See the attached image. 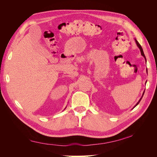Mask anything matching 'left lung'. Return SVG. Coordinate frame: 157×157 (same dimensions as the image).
<instances>
[{
    "label": "left lung",
    "mask_w": 157,
    "mask_h": 157,
    "mask_svg": "<svg viewBox=\"0 0 157 157\" xmlns=\"http://www.w3.org/2000/svg\"><path fill=\"white\" fill-rule=\"evenodd\" d=\"M135 40H136V44H137V47H138V48H140V52H141V55H142V56H143L144 57V58H145V61H146V58H145V54H144V50H143V49H142V48H141V45L140 44V43H139V42L137 41V40H136V39H135ZM144 92L143 93V95H142V97H143V96H144ZM142 97L141 98V99H140V100H139V101L137 103V104H136V105H138V103H139L140 102V101H141V99H142ZM136 106H135V107H136Z\"/></svg>",
    "instance_id": "left-lung-1"
}]
</instances>
